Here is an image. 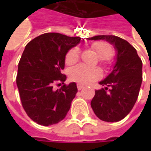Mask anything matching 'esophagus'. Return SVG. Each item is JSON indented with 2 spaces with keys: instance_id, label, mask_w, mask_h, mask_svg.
<instances>
[{
  "instance_id": "1",
  "label": "esophagus",
  "mask_w": 151,
  "mask_h": 151,
  "mask_svg": "<svg viewBox=\"0 0 151 151\" xmlns=\"http://www.w3.org/2000/svg\"><path fill=\"white\" fill-rule=\"evenodd\" d=\"M84 87H85V86H83V85L77 84V89H78V90H81V89H83Z\"/></svg>"
}]
</instances>
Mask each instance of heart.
Listing matches in <instances>:
<instances>
[{"label": "heart", "mask_w": 151, "mask_h": 151, "mask_svg": "<svg viewBox=\"0 0 151 151\" xmlns=\"http://www.w3.org/2000/svg\"><path fill=\"white\" fill-rule=\"evenodd\" d=\"M91 47L96 51L98 58L101 60H110L114 53L112 45L104 41L95 42L91 44ZM80 55L81 50L79 47H74L70 49L65 55V63L67 65H73L76 63L80 58ZM69 76L73 81H76L79 84L86 85L101 78V72L98 68L80 64L70 70Z\"/></svg>", "instance_id": "b5f03b06"}]
</instances>
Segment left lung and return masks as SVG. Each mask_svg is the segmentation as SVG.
I'll return each instance as SVG.
<instances>
[{"instance_id": "8db88e82", "label": "left lung", "mask_w": 151, "mask_h": 151, "mask_svg": "<svg viewBox=\"0 0 151 151\" xmlns=\"http://www.w3.org/2000/svg\"><path fill=\"white\" fill-rule=\"evenodd\" d=\"M89 40H106L117 51L113 71L99 84L91 106L96 117L105 122H118L130 113L142 83V61L129 42L113 35H97ZM107 87H110L107 92Z\"/></svg>"}]
</instances>
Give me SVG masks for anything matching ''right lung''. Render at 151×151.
<instances>
[{"label": "right lung", "mask_w": 151, "mask_h": 151, "mask_svg": "<svg viewBox=\"0 0 151 151\" xmlns=\"http://www.w3.org/2000/svg\"><path fill=\"white\" fill-rule=\"evenodd\" d=\"M81 42L80 37L57 32L44 33L27 44L18 64L17 86L27 116L43 126L55 124L65 118L77 92L75 82L60 89L52 88L66 80L67 52Z\"/></svg>", "instance_id": "obj_1"}]
</instances>
